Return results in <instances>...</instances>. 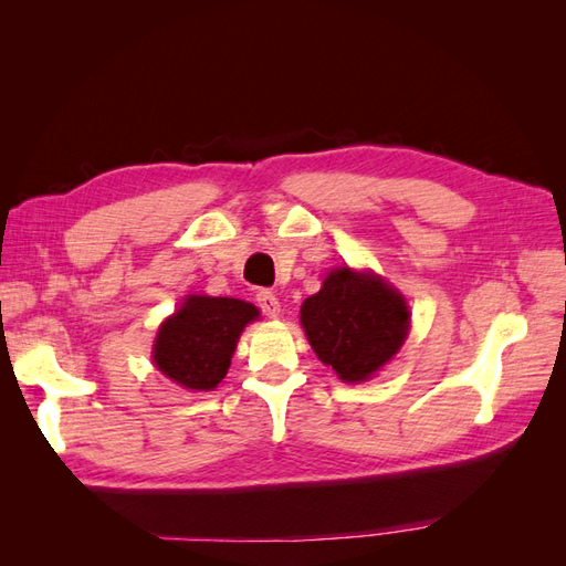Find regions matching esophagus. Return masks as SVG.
Listing matches in <instances>:
<instances>
[{
  "mask_svg": "<svg viewBox=\"0 0 566 566\" xmlns=\"http://www.w3.org/2000/svg\"><path fill=\"white\" fill-rule=\"evenodd\" d=\"M256 304H260V310L269 318H276L281 314V302L271 293V290H260V293H256Z\"/></svg>",
  "mask_w": 566,
  "mask_h": 566,
  "instance_id": "1",
  "label": "esophagus"
}]
</instances>
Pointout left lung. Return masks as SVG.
<instances>
[{"label": "left lung", "instance_id": "left-lung-1", "mask_svg": "<svg viewBox=\"0 0 566 566\" xmlns=\"http://www.w3.org/2000/svg\"><path fill=\"white\" fill-rule=\"evenodd\" d=\"M300 312L312 349L345 382L370 380L401 349L410 325L397 287L349 266L333 269Z\"/></svg>", "mask_w": 566, "mask_h": 566}]
</instances>
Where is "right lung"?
Listing matches in <instances>:
<instances>
[{
	"label": "right lung",
	"instance_id": "right-lung-1",
	"mask_svg": "<svg viewBox=\"0 0 566 566\" xmlns=\"http://www.w3.org/2000/svg\"><path fill=\"white\" fill-rule=\"evenodd\" d=\"M254 318H260V310L250 302L188 295L163 321L153 345V364L184 389L210 391L224 380L238 337Z\"/></svg>",
	"mask_w": 566,
	"mask_h": 566
}]
</instances>
